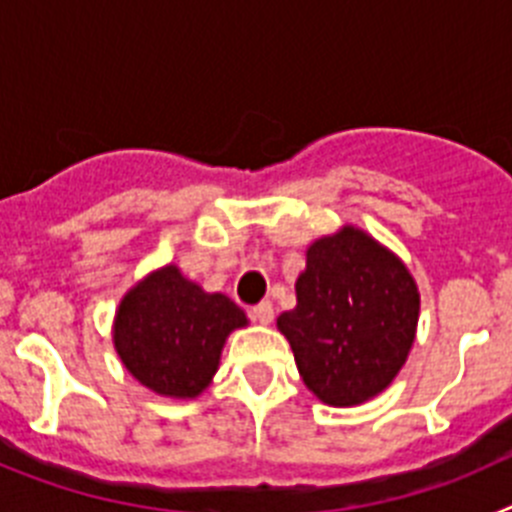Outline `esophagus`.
<instances>
[{"label": "esophagus", "instance_id": "obj_1", "mask_svg": "<svg viewBox=\"0 0 512 512\" xmlns=\"http://www.w3.org/2000/svg\"><path fill=\"white\" fill-rule=\"evenodd\" d=\"M251 318L261 325H269L271 320H274V307H271V302H259V305H253Z\"/></svg>", "mask_w": 512, "mask_h": 512}]
</instances>
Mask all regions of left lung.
I'll use <instances>...</instances> for the list:
<instances>
[{
  "mask_svg": "<svg viewBox=\"0 0 512 512\" xmlns=\"http://www.w3.org/2000/svg\"><path fill=\"white\" fill-rule=\"evenodd\" d=\"M418 287L397 256L356 228L307 248L297 307L279 330L302 382L328 405H359L400 372L415 341Z\"/></svg>",
  "mask_w": 512,
  "mask_h": 512,
  "instance_id": "8db88e82",
  "label": "left lung"
}]
</instances>
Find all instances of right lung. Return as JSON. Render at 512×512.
Listing matches in <instances>:
<instances>
[{"instance_id": "obj_1", "label": "right lung", "mask_w": 512, "mask_h": 512, "mask_svg": "<svg viewBox=\"0 0 512 512\" xmlns=\"http://www.w3.org/2000/svg\"><path fill=\"white\" fill-rule=\"evenodd\" d=\"M246 312L225 295H207L176 266L156 271L122 300L115 348L122 364L148 390L194 397L210 384L230 330Z\"/></svg>"}]
</instances>
